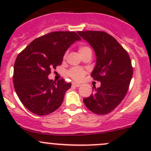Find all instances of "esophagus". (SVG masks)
Here are the masks:
<instances>
[{
    "label": "esophagus",
    "instance_id": "1",
    "mask_svg": "<svg viewBox=\"0 0 151 151\" xmlns=\"http://www.w3.org/2000/svg\"><path fill=\"white\" fill-rule=\"evenodd\" d=\"M72 85H74V86H75V87H80L81 85L79 84V83H73Z\"/></svg>",
    "mask_w": 151,
    "mask_h": 151
}]
</instances>
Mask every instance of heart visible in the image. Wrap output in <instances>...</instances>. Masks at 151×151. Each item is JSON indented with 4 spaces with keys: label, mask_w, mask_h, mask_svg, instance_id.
Instances as JSON below:
<instances>
[{
    "label": "heart",
    "mask_w": 151,
    "mask_h": 151,
    "mask_svg": "<svg viewBox=\"0 0 151 151\" xmlns=\"http://www.w3.org/2000/svg\"><path fill=\"white\" fill-rule=\"evenodd\" d=\"M90 51H91V50L87 46H80L79 47V52H80L81 55H83V54ZM85 73L86 72H85V71L83 68H80V67H74V68H71L68 71V74L71 78L79 81V80H81L83 78Z\"/></svg>",
    "instance_id": "1"
}]
</instances>
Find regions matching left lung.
<instances>
[{"mask_svg": "<svg viewBox=\"0 0 151 151\" xmlns=\"http://www.w3.org/2000/svg\"><path fill=\"white\" fill-rule=\"evenodd\" d=\"M95 52L96 61L91 73L101 86L83 99L85 106L98 115H106L122 101L133 74L130 57L115 38L103 31H78Z\"/></svg>", "mask_w": 151, "mask_h": 151, "instance_id": "left-lung-1", "label": "left lung"}]
</instances>
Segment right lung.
<instances>
[{
	"mask_svg": "<svg viewBox=\"0 0 151 151\" xmlns=\"http://www.w3.org/2000/svg\"><path fill=\"white\" fill-rule=\"evenodd\" d=\"M80 40L75 32H52L33 40L18 55L14 66V86L29 111L46 115L60 107L71 83L63 79L54 82L48 75L52 68L61 64L68 47Z\"/></svg>",
	"mask_w": 151,
	"mask_h": 151,
	"instance_id": "1",
	"label": "right lung"
}]
</instances>
